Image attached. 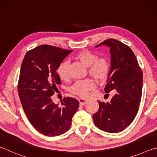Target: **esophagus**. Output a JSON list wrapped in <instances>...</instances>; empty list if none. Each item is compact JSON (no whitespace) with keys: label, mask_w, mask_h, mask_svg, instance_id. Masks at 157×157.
Wrapping results in <instances>:
<instances>
[{"label":"esophagus","mask_w":157,"mask_h":157,"mask_svg":"<svg viewBox=\"0 0 157 157\" xmlns=\"http://www.w3.org/2000/svg\"><path fill=\"white\" fill-rule=\"evenodd\" d=\"M78 101H79V105H80V106H84L86 103V100L81 99V98H79V99H78Z\"/></svg>","instance_id":"esophagus-1"}]
</instances>
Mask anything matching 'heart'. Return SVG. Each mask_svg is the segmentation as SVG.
I'll use <instances>...</instances> for the list:
<instances>
[{
  "mask_svg": "<svg viewBox=\"0 0 157 157\" xmlns=\"http://www.w3.org/2000/svg\"><path fill=\"white\" fill-rule=\"evenodd\" d=\"M77 60L88 67L89 75L97 81H104L107 78L109 73L110 65L108 60L105 57L98 58L95 53L88 50H83L78 52L75 57ZM68 62L67 61L62 62L57 68V74L61 79H66L68 78ZM95 89V84L91 79H86L77 81L70 88L72 94L84 98L88 92Z\"/></svg>",
  "mask_w": 157,
  "mask_h": 157,
  "instance_id": "heart-1",
  "label": "heart"
}]
</instances>
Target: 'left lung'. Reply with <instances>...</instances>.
<instances>
[{
	"instance_id": "8db88e82",
	"label": "left lung",
	"mask_w": 157,
	"mask_h": 157,
	"mask_svg": "<svg viewBox=\"0 0 157 157\" xmlns=\"http://www.w3.org/2000/svg\"><path fill=\"white\" fill-rule=\"evenodd\" d=\"M110 48L111 68L105 87L106 93L115 90L109 102L99 103L94 114L95 125L109 133H118L129 126L139 111L142 95L143 73L134 53L116 39H109L95 47Z\"/></svg>"
}]
</instances>
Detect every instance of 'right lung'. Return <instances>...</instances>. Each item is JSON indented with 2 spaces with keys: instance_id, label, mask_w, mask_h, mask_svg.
Wrapping results in <instances>:
<instances>
[{
  "instance_id": "add662e5",
  "label": "right lung",
  "mask_w": 157,
  "mask_h": 157,
  "mask_svg": "<svg viewBox=\"0 0 157 157\" xmlns=\"http://www.w3.org/2000/svg\"><path fill=\"white\" fill-rule=\"evenodd\" d=\"M71 52L41 45L26 53L21 63L18 84L21 105L33 126L48 136L67 132L79 107L75 98H64L60 107L51 98L56 84H61L58 66Z\"/></svg>"
}]
</instances>
